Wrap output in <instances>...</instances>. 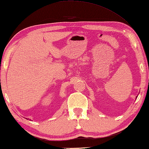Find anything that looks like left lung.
Segmentation results:
<instances>
[{"instance_id":"1","label":"left lung","mask_w":149,"mask_h":149,"mask_svg":"<svg viewBox=\"0 0 149 149\" xmlns=\"http://www.w3.org/2000/svg\"><path fill=\"white\" fill-rule=\"evenodd\" d=\"M137 96H136V98H137Z\"/></svg>"}]
</instances>
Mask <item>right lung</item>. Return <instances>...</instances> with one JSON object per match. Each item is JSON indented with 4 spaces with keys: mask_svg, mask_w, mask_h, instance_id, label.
Wrapping results in <instances>:
<instances>
[{
    "mask_svg": "<svg viewBox=\"0 0 149 149\" xmlns=\"http://www.w3.org/2000/svg\"><path fill=\"white\" fill-rule=\"evenodd\" d=\"M27 120H28V118H27Z\"/></svg>",
    "mask_w": 149,
    "mask_h": 149,
    "instance_id": "right-lung-1",
    "label": "right lung"
}]
</instances>
